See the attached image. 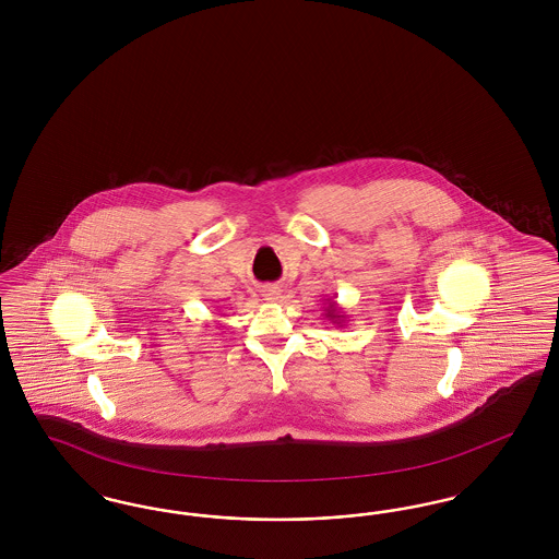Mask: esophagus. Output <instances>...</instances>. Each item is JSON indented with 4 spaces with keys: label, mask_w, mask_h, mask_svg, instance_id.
<instances>
[{
    "label": "esophagus",
    "mask_w": 559,
    "mask_h": 559,
    "mask_svg": "<svg viewBox=\"0 0 559 559\" xmlns=\"http://www.w3.org/2000/svg\"><path fill=\"white\" fill-rule=\"evenodd\" d=\"M262 295H264V299H267V301H276L281 297V287L278 285H266L262 289Z\"/></svg>",
    "instance_id": "34e87169"
}]
</instances>
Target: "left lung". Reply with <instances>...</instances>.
Returning a JSON list of instances; mask_svg holds the SVG:
<instances>
[{"label": "left lung", "instance_id": "obj_1", "mask_svg": "<svg viewBox=\"0 0 559 559\" xmlns=\"http://www.w3.org/2000/svg\"><path fill=\"white\" fill-rule=\"evenodd\" d=\"M333 299V297H331ZM331 299H326V306H324V317L331 320L333 324H337V326H344L346 324V310L344 308H340V304L337 301H331Z\"/></svg>", "mask_w": 559, "mask_h": 559}]
</instances>
